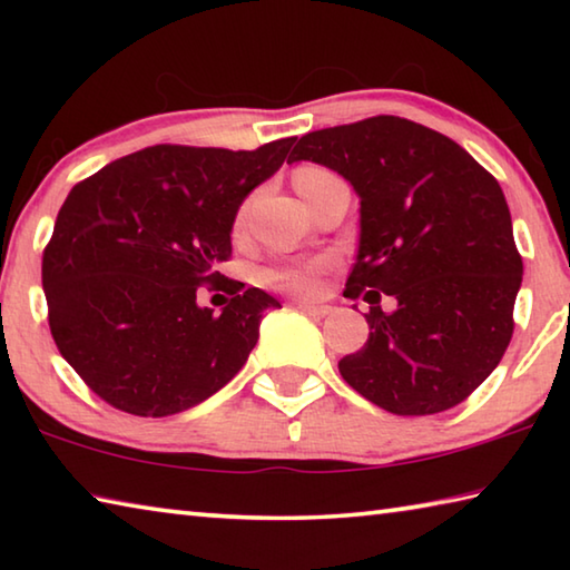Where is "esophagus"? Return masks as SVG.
Segmentation results:
<instances>
[{"instance_id":"34e87169","label":"esophagus","mask_w":570,"mask_h":570,"mask_svg":"<svg viewBox=\"0 0 570 570\" xmlns=\"http://www.w3.org/2000/svg\"><path fill=\"white\" fill-rule=\"evenodd\" d=\"M298 312H304L306 316H312V320H324L326 314L332 312L330 306H320V304H306V302H296Z\"/></svg>"}]
</instances>
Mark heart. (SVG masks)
Segmentation results:
<instances>
[{"mask_svg":"<svg viewBox=\"0 0 570 570\" xmlns=\"http://www.w3.org/2000/svg\"><path fill=\"white\" fill-rule=\"evenodd\" d=\"M336 176L326 168H316V166H304L294 173V186L306 198L308 193L316 190L324 183L334 180ZM248 214V204L240 206L238 216H236V228L244 226ZM322 266L316 264H282V266H268L262 272V282L272 288H278V292H288V294H298V296H312L316 292V274H320Z\"/></svg>","mask_w":570,"mask_h":570,"instance_id":"b5f03b06","label":"heart"}]
</instances>
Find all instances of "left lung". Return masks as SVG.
I'll return each mask as SVG.
<instances>
[{"label": "left lung", "instance_id": "1", "mask_svg": "<svg viewBox=\"0 0 570 570\" xmlns=\"http://www.w3.org/2000/svg\"><path fill=\"white\" fill-rule=\"evenodd\" d=\"M294 160L336 170L360 196L344 296L372 304L370 340L340 362L344 382L392 414L468 400L503 360L523 282L500 183L448 135L397 115L306 132ZM382 293L399 298L390 315Z\"/></svg>", "mask_w": 570, "mask_h": 570}]
</instances>
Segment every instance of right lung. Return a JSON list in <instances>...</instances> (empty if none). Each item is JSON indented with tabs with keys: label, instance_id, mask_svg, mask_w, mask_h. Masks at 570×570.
Wrapping results in <instances>:
<instances>
[{
	"label": "right lung",
	"instance_id": "1",
	"mask_svg": "<svg viewBox=\"0 0 570 570\" xmlns=\"http://www.w3.org/2000/svg\"><path fill=\"white\" fill-rule=\"evenodd\" d=\"M294 138L256 150L150 146L77 183L42 254L57 350L115 410L166 417L208 400L246 364L274 296L218 284L238 206L282 168ZM198 285H224L220 315Z\"/></svg>",
	"mask_w": 570,
	"mask_h": 570
}]
</instances>
